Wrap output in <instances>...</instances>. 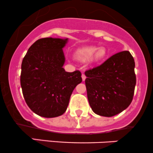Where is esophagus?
<instances>
[{"instance_id": "obj_1", "label": "esophagus", "mask_w": 153, "mask_h": 153, "mask_svg": "<svg viewBox=\"0 0 153 153\" xmlns=\"http://www.w3.org/2000/svg\"><path fill=\"white\" fill-rule=\"evenodd\" d=\"M82 81L85 82V79H86V76H85V74L82 75Z\"/></svg>"}]
</instances>
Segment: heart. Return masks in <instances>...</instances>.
<instances>
[{"label":"heart","instance_id":"b5f03b06","mask_svg":"<svg viewBox=\"0 0 153 153\" xmlns=\"http://www.w3.org/2000/svg\"><path fill=\"white\" fill-rule=\"evenodd\" d=\"M108 52L105 47L97 48L94 45L81 47L74 51V57L80 62L90 61L92 64H100L106 59Z\"/></svg>","mask_w":153,"mask_h":153}]
</instances>
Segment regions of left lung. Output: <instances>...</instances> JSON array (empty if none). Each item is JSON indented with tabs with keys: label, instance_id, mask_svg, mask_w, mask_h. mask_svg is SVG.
Listing matches in <instances>:
<instances>
[{
	"label": "left lung",
	"instance_id": "left-lung-1",
	"mask_svg": "<svg viewBox=\"0 0 153 153\" xmlns=\"http://www.w3.org/2000/svg\"><path fill=\"white\" fill-rule=\"evenodd\" d=\"M134 69L133 56L124 51L85 72L88 100L96 114L111 117L130 105L136 84Z\"/></svg>",
	"mask_w": 153,
	"mask_h": 153
}]
</instances>
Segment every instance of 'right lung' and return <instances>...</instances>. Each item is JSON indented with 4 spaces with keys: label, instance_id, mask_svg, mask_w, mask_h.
I'll list each match as a JSON object with an SVG mask.
<instances>
[{
    "label": "right lung",
    "instance_id": "1",
    "mask_svg": "<svg viewBox=\"0 0 153 153\" xmlns=\"http://www.w3.org/2000/svg\"><path fill=\"white\" fill-rule=\"evenodd\" d=\"M68 39H39L21 65L20 85L28 106L34 113L53 118L65 113L74 89L82 82L79 71L66 72L62 48Z\"/></svg>",
    "mask_w": 153,
    "mask_h": 153
}]
</instances>
